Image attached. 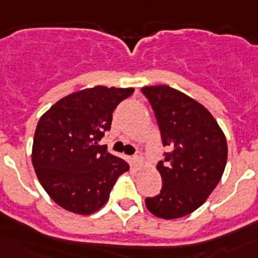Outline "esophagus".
<instances>
[{
	"label": "esophagus",
	"mask_w": 258,
	"mask_h": 258,
	"mask_svg": "<svg viewBox=\"0 0 258 258\" xmlns=\"http://www.w3.org/2000/svg\"><path fill=\"white\" fill-rule=\"evenodd\" d=\"M133 164L137 169H141L143 166V157L141 154H137L136 156H133Z\"/></svg>",
	"instance_id": "esophagus-1"
}]
</instances>
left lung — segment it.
Here are the masks:
<instances>
[{
	"label": "left lung",
	"instance_id": "1",
	"mask_svg": "<svg viewBox=\"0 0 258 258\" xmlns=\"http://www.w3.org/2000/svg\"><path fill=\"white\" fill-rule=\"evenodd\" d=\"M163 145L172 149L157 164L163 187L146 207L164 220L181 218L203 206L220 182L227 161V142L216 118L199 102L168 85L145 86Z\"/></svg>",
	"mask_w": 258,
	"mask_h": 258
}]
</instances>
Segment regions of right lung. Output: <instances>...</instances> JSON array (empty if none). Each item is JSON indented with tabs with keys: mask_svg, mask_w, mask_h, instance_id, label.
Segmentation results:
<instances>
[{
	"mask_svg": "<svg viewBox=\"0 0 258 258\" xmlns=\"http://www.w3.org/2000/svg\"><path fill=\"white\" fill-rule=\"evenodd\" d=\"M133 88L98 85L61 98L41 116L32 146V164L41 186L59 207L92 214L107 203L129 164L98 145L117 104Z\"/></svg>",
	"mask_w": 258,
	"mask_h": 258,
	"instance_id": "right-lung-1",
	"label": "right lung"
}]
</instances>
